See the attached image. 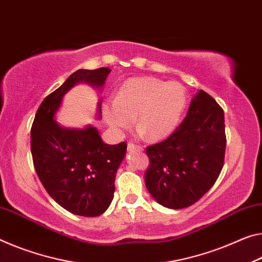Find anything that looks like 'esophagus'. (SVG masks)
<instances>
[{"label": "esophagus", "instance_id": "esophagus-1", "mask_svg": "<svg viewBox=\"0 0 262 262\" xmlns=\"http://www.w3.org/2000/svg\"><path fill=\"white\" fill-rule=\"evenodd\" d=\"M128 151H142L143 148L141 146H138V144H134V143H128L127 146Z\"/></svg>", "mask_w": 262, "mask_h": 262}]
</instances>
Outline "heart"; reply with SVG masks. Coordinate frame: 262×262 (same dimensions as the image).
<instances>
[{
    "label": "heart",
    "instance_id": "heart-1",
    "mask_svg": "<svg viewBox=\"0 0 262 262\" xmlns=\"http://www.w3.org/2000/svg\"><path fill=\"white\" fill-rule=\"evenodd\" d=\"M186 105L188 94L180 82L138 77L124 81L114 101L102 103L101 112L105 122L116 133L130 128L135 118L140 134L161 140L176 129Z\"/></svg>",
    "mask_w": 262,
    "mask_h": 262
}]
</instances>
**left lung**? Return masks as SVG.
I'll return each instance as SVG.
<instances>
[{
    "mask_svg": "<svg viewBox=\"0 0 262 262\" xmlns=\"http://www.w3.org/2000/svg\"><path fill=\"white\" fill-rule=\"evenodd\" d=\"M225 147L224 112L212 97L199 90L180 127L167 140L147 148L149 193L168 209L194 204L217 181Z\"/></svg>",
    "mask_w": 262,
    "mask_h": 262,
    "instance_id": "1",
    "label": "left lung"
}]
</instances>
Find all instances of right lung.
Wrapping results in <instances>:
<instances>
[{"mask_svg":"<svg viewBox=\"0 0 262 262\" xmlns=\"http://www.w3.org/2000/svg\"><path fill=\"white\" fill-rule=\"evenodd\" d=\"M112 70H78L40 103L31 128V154L45 190L61 207L82 217H97L114 197L116 171L127 144H107L92 124L63 127L56 120L65 94L78 84L101 92ZM101 118V100L97 119Z\"/></svg>","mask_w":262,"mask_h":262,"instance_id":"right-lung-1","label":"right lung"}]
</instances>
